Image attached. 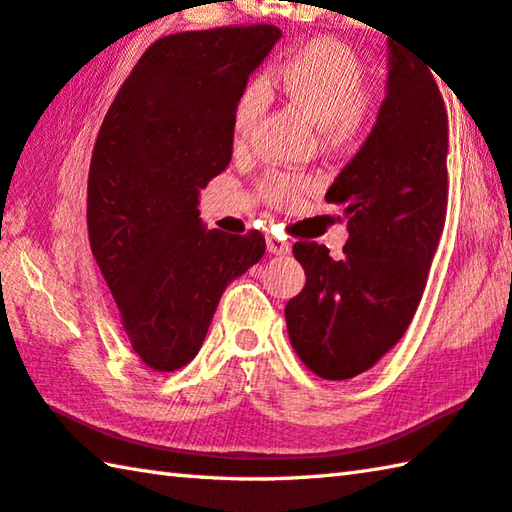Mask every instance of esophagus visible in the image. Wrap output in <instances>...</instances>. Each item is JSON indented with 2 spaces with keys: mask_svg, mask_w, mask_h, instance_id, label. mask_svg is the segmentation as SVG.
Returning <instances> with one entry per match:
<instances>
[{
  "mask_svg": "<svg viewBox=\"0 0 512 512\" xmlns=\"http://www.w3.org/2000/svg\"><path fill=\"white\" fill-rule=\"evenodd\" d=\"M267 249H270L276 256H285V254H290L292 245L288 240L274 236V233H267Z\"/></svg>",
  "mask_w": 512,
  "mask_h": 512,
  "instance_id": "1",
  "label": "esophagus"
}]
</instances>
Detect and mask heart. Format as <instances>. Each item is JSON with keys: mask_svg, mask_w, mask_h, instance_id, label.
I'll list each match as a JSON object with an SVG mask.
<instances>
[{"mask_svg": "<svg viewBox=\"0 0 512 512\" xmlns=\"http://www.w3.org/2000/svg\"><path fill=\"white\" fill-rule=\"evenodd\" d=\"M276 85L308 119L324 132L328 143H342L371 119L373 103L364 92V67L351 47L335 38H317L292 51L276 69ZM267 105V87L251 80L233 105V134L245 139ZM306 179L276 173L265 182L274 204L292 206L306 193Z\"/></svg>", "mask_w": 512, "mask_h": 512, "instance_id": "heart-1", "label": "heart"}]
</instances>
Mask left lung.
I'll list each match as a JSON object with an SVG mask.
<instances>
[{"mask_svg": "<svg viewBox=\"0 0 512 512\" xmlns=\"http://www.w3.org/2000/svg\"><path fill=\"white\" fill-rule=\"evenodd\" d=\"M391 40V35H389ZM387 96L369 137L328 188L344 206L342 261L297 242L306 288L285 306L294 351L324 380H348L396 346L423 297L447 213V112L423 62L389 42Z\"/></svg>", "mask_w": 512, "mask_h": 512, "instance_id": "obj_1", "label": "left lung"}]
</instances>
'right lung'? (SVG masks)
I'll return each instance as SVG.
<instances>
[{
  "label": "right lung",
  "instance_id": "add662e5",
  "mask_svg": "<svg viewBox=\"0 0 512 512\" xmlns=\"http://www.w3.org/2000/svg\"><path fill=\"white\" fill-rule=\"evenodd\" d=\"M281 29L157 40L107 110L89 164L87 231L132 351L150 371L186 366L227 285L265 254L261 231L206 229L200 188L231 161L233 105Z\"/></svg>",
  "mask_w": 512,
  "mask_h": 512
}]
</instances>
